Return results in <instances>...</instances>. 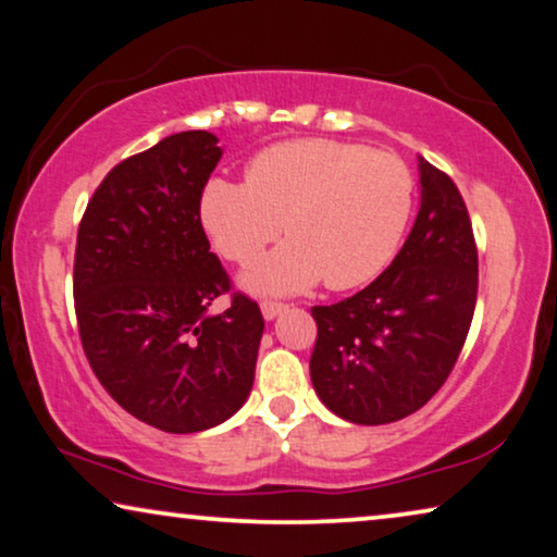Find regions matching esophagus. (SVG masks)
<instances>
[{
    "label": "esophagus",
    "instance_id": "esophagus-1",
    "mask_svg": "<svg viewBox=\"0 0 557 557\" xmlns=\"http://www.w3.org/2000/svg\"><path fill=\"white\" fill-rule=\"evenodd\" d=\"M261 311H263V319H276L281 311H286V304H281V301H263L261 304Z\"/></svg>",
    "mask_w": 557,
    "mask_h": 557
}]
</instances>
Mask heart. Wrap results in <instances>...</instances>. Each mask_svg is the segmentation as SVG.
<instances>
[{
	"mask_svg": "<svg viewBox=\"0 0 557 557\" xmlns=\"http://www.w3.org/2000/svg\"><path fill=\"white\" fill-rule=\"evenodd\" d=\"M412 193V173L392 152L286 140L251 158L246 183L208 181L200 221L215 251L238 265L259 261L286 231L292 240L248 276L256 292L294 294L317 281L342 292L367 284L392 259Z\"/></svg>",
	"mask_w": 557,
	"mask_h": 557,
	"instance_id": "obj_1",
	"label": "heart"
}]
</instances>
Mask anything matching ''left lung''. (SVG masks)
I'll list each match as a JSON object with an SVG mask.
<instances>
[{
	"mask_svg": "<svg viewBox=\"0 0 557 557\" xmlns=\"http://www.w3.org/2000/svg\"><path fill=\"white\" fill-rule=\"evenodd\" d=\"M422 203L384 273L344 301L313 306L309 361L319 399L354 424L422 409L457 364L474 301L478 246L455 181L419 158Z\"/></svg>",
	"mask_w": 557,
	"mask_h": 557,
	"instance_id": "1",
	"label": "left lung"
}]
</instances>
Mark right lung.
<instances>
[{"mask_svg":"<svg viewBox=\"0 0 557 557\" xmlns=\"http://www.w3.org/2000/svg\"><path fill=\"white\" fill-rule=\"evenodd\" d=\"M219 138L175 133L125 158L92 193L77 228L75 313L95 376L125 412L171 434L236 414L253 386L259 304L233 292L200 223Z\"/></svg>","mask_w":557,"mask_h":557,"instance_id":"obj_1","label":"right lung"}]
</instances>
